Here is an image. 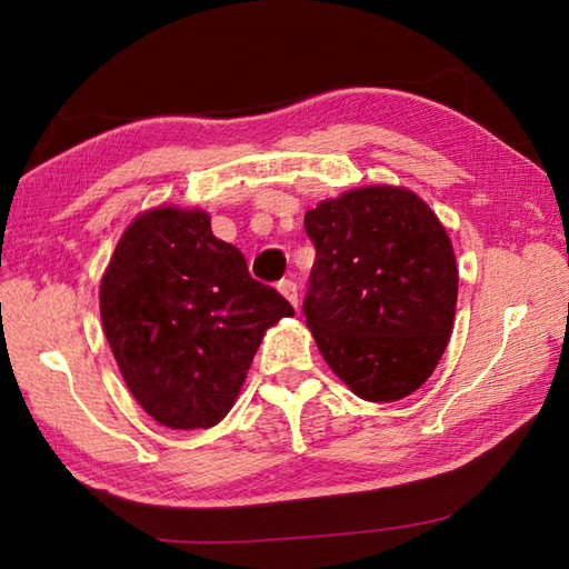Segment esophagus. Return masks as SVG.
<instances>
[{
  "label": "esophagus",
  "mask_w": 569,
  "mask_h": 569,
  "mask_svg": "<svg viewBox=\"0 0 569 569\" xmlns=\"http://www.w3.org/2000/svg\"><path fill=\"white\" fill-rule=\"evenodd\" d=\"M278 291H281L288 298V303L298 308V286H296V281H291V278H283V281H278Z\"/></svg>",
  "instance_id": "1"
}]
</instances>
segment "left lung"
Wrapping results in <instances>:
<instances>
[{"label":"left lung","instance_id":"left-lung-1","mask_svg":"<svg viewBox=\"0 0 569 569\" xmlns=\"http://www.w3.org/2000/svg\"><path fill=\"white\" fill-rule=\"evenodd\" d=\"M316 248L303 316L336 377L366 401L417 391L447 349L457 261L439 218L403 188L323 200L303 218Z\"/></svg>","mask_w":569,"mask_h":569}]
</instances>
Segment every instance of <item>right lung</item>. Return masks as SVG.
<instances>
[{"label": "right lung", "instance_id": "add662e5", "mask_svg": "<svg viewBox=\"0 0 569 569\" xmlns=\"http://www.w3.org/2000/svg\"><path fill=\"white\" fill-rule=\"evenodd\" d=\"M102 329L132 397L170 429L233 407L263 331L293 316L200 210L156 208L124 230L100 286Z\"/></svg>", "mask_w": 569, "mask_h": 569}]
</instances>
